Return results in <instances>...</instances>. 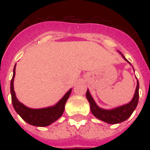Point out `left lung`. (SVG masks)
Listing matches in <instances>:
<instances>
[{
    "mask_svg": "<svg viewBox=\"0 0 150 150\" xmlns=\"http://www.w3.org/2000/svg\"><path fill=\"white\" fill-rule=\"evenodd\" d=\"M118 52L121 54L122 57L127 62L130 64V62L125 57L123 54H121L120 51ZM139 83L137 80V86H136V89H135V94H134L132 100L126 104H124L122 106H120V107H114L113 109L110 110L100 108L98 105L96 104V102L94 101L93 96H91V94L89 93V89H87L86 96L87 100H88L89 105H90V110H91L92 114H93L96 118L100 119L106 123L114 125V124H118L126 121L132 115L133 111L135 110L136 107H137L138 102H139Z\"/></svg>",
    "mask_w": 150,
    "mask_h": 150,
    "instance_id": "1",
    "label": "left lung"
}]
</instances>
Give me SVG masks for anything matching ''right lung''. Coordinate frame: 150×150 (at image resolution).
Returning a JSON list of instances; mask_svg holds the SVG:
<instances>
[{
    "mask_svg": "<svg viewBox=\"0 0 150 150\" xmlns=\"http://www.w3.org/2000/svg\"><path fill=\"white\" fill-rule=\"evenodd\" d=\"M15 67L13 70V76L11 81V101L13 107L17 114L29 125L37 127H46L51 125L53 122L56 121L63 114L64 106L68 99L69 98L71 89L68 90L64 96L56 104L51 107L40 108V109H33L25 106L23 103L18 101L16 97L15 90H14V79L15 75Z\"/></svg>",
    "mask_w": 150,
    "mask_h": 150,
    "instance_id": "obj_1",
    "label": "right lung"
}]
</instances>
